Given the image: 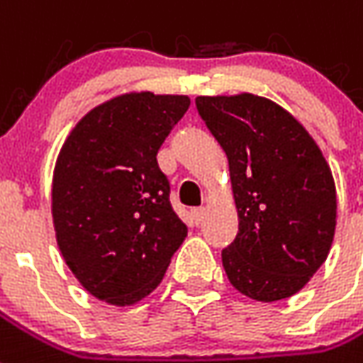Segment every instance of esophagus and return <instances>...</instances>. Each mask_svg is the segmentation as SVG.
<instances>
[{
    "label": "esophagus",
    "mask_w": 363,
    "mask_h": 363,
    "mask_svg": "<svg viewBox=\"0 0 363 363\" xmlns=\"http://www.w3.org/2000/svg\"><path fill=\"white\" fill-rule=\"evenodd\" d=\"M204 216H206V210L204 208H195V210H191V220L195 225H199L202 220H204Z\"/></svg>",
    "instance_id": "obj_1"
}]
</instances>
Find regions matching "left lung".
I'll return each instance as SVG.
<instances>
[{
	"instance_id": "8db88e82",
	"label": "left lung",
	"mask_w": 363,
	"mask_h": 363,
	"mask_svg": "<svg viewBox=\"0 0 363 363\" xmlns=\"http://www.w3.org/2000/svg\"><path fill=\"white\" fill-rule=\"evenodd\" d=\"M195 104L229 162L238 233L221 252L227 278L255 301L291 297L333 242L337 193L330 164L307 128L269 98L240 92L196 96Z\"/></svg>"
}]
</instances>
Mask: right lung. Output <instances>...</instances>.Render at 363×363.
Returning <instances> with one entry per match:
<instances>
[{"label":"right lung","instance_id":"1","mask_svg":"<svg viewBox=\"0 0 363 363\" xmlns=\"http://www.w3.org/2000/svg\"><path fill=\"white\" fill-rule=\"evenodd\" d=\"M189 104L185 94L150 91L109 98L81 117L56 157V242L100 301L130 307L150 296L187 237L157 151Z\"/></svg>","mask_w":363,"mask_h":363}]
</instances>
